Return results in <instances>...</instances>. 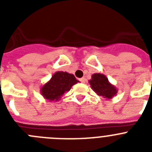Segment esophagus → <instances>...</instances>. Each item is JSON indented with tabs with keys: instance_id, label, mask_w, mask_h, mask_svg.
Masks as SVG:
<instances>
[{
	"instance_id": "34e87169",
	"label": "esophagus",
	"mask_w": 152,
	"mask_h": 152,
	"mask_svg": "<svg viewBox=\"0 0 152 152\" xmlns=\"http://www.w3.org/2000/svg\"><path fill=\"white\" fill-rule=\"evenodd\" d=\"M79 80H80L81 83H83V84H84V83H85V81H86L85 78H84V77H82V78H80V79H79Z\"/></svg>"
}]
</instances>
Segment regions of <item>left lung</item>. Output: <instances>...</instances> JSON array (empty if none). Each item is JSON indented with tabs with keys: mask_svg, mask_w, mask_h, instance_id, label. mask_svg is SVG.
I'll return each instance as SVG.
<instances>
[{
	"mask_svg": "<svg viewBox=\"0 0 152 152\" xmlns=\"http://www.w3.org/2000/svg\"><path fill=\"white\" fill-rule=\"evenodd\" d=\"M89 84L98 96H103L107 100L112 99L118 92L117 88L109 81L108 78L103 74H93Z\"/></svg>",
	"mask_w": 152,
	"mask_h": 152,
	"instance_id": "8db88e82",
	"label": "left lung"
}]
</instances>
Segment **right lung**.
Instances as JSON below:
<instances>
[{
	"mask_svg": "<svg viewBox=\"0 0 152 152\" xmlns=\"http://www.w3.org/2000/svg\"><path fill=\"white\" fill-rule=\"evenodd\" d=\"M79 82L74 75L66 72H56L50 80L40 89L44 99L49 101H58L73 85Z\"/></svg>",
	"mask_w": 152,
	"mask_h": 152,
	"instance_id": "1",
	"label": "right lung"
}]
</instances>
